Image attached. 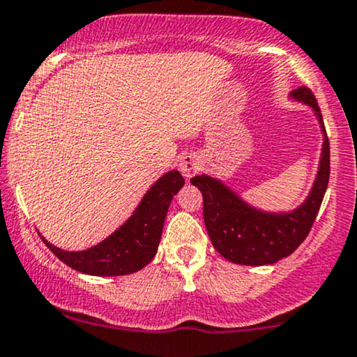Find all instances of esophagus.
<instances>
[{
    "label": "esophagus",
    "mask_w": 357,
    "mask_h": 357,
    "mask_svg": "<svg viewBox=\"0 0 357 357\" xmlns=\"http://www.w3.org/2000/svg\"><path fill=\"white\" fill-rule=\"evenodd\" d=\"M179 171L184 176V179H190L198 173V169L202 167V162H199V158L196 154H184L181 159H179Z\"/></svg>",
    "instance_id": "1"
}]
</instances>
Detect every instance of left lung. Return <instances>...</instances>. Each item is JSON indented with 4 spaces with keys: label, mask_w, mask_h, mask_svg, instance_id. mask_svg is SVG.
<instances>
[{
    "label": "left lung",
    "mask_w": 357,
    "mask_h": 357,
    "mask_svg": "<svg viewBox=\"0 0 357 357\" xmlns=\"http://www.w3.org/2000/svg\"><path fill=\"white\" fill-rule=\"evenodd\" d=\"M294 99L315 110L324 132L319 173L305 199L292 213H264L241 202L231 190L210 176H195V184L203 195V218L213 247L227 260L240 265H268L289 257L305 240L326 195L331 174L329 137L324 129L322 114L312 90L305 85L292 92Z\"/></svg>",
    "instance_id": "1"
}]
</instances>
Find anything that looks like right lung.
<instances>
[{
  "mask_svg": "<svg viewBox=\"0 0 357 357\" xmlns=\"http://www.w3.org/2000/svg\"><path fill=\"white\" fill-rule=\"evenodd\" d=\"M184 186L183 176L169 171L146 192L134 215L97 247L65 252L45 241L55 257L82 273L99 277L129 275L153 260L161 241L166 213L173 196Z\"/></svg>",
  "mask_w": 357,
  "mask_h": 357,
  "instance_id": "right-lung-1",
  "label": "right lung"
}]
</instances>
